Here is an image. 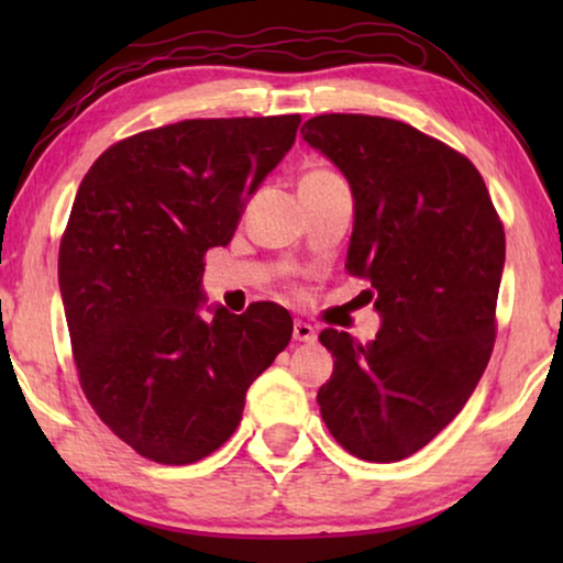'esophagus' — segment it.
Wrapping results in <instances>:
<instances>
[{"instance_id": "obj_1", "label": "esophagus", "mask_w": 563, "mask_h": 563, "mask_svg": "<svg viewBox=\"0 0 563 563\" xmlns=\"http://www.w3.org/2000/svg\"><path fill=\"white\" fill-rule=\"evenodd\" d=\"M291 335H295V341H299V343H312L314 341V328L305 320H295V330H291Z\"/></svg>"}]
</instances>
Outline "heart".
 Masks as SVG:
<instances>
[{"label":"heart","mask_w":563,"mask_h":563,"mask_svg":"<svg viewBox=\"0 0 563 563\" xmlns=\"http://www.w3.org/2000/svg\"><path fill=\"white\" fill-rule=\"evenodd\" d=\"M320 176H330L328 172H312V174H307L305 179H320Z\"/></svg>","instance_id":"obj_1"}]
</instances>
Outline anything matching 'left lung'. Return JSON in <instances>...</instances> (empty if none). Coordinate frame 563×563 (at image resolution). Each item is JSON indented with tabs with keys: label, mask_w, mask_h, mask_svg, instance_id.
<instances>
[{
	"label": "left lung",
	"mask_w": 563,
	"mask_h": 563,
	"mask_svg": "<svg viewBox=\"0 0 563 563\" xmlns=\"http://www.w3.org/2000/svg\"><path fill=\"white\" fill-rule=\"evenodd\" d=\"M302 137L349 181L345 272L372 284L382 318L368 343L320 333L335 358L320 415L353 456L402 461L456 418L489 364L503 222L472 161L405 122L320 114Z\"/></svg>",
	"instance_id": "left-lung-1"
}]
</instances>
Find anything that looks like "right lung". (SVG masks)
Here are the masks:
<instances>
[{
	"label": "right lung",
	"mask_w": 563,
	"mask_h": 563,
	"mask_svg": "<svg viewBox=\"0 0 563 563\" xmlns=\"http://www.w3.org/2000/svg\"><path fill=\"white\" fill-rule=\"evenodd\" d=\"M297 128L282 114L148 130L107 148L76 191L58 253L74 361L95 412L145 459L184 466L218 451L287 349L284 307L207 305L202 258L233 241Z\"/></svg>",
	"instance_id": "add662e5"
}]
</instances>
